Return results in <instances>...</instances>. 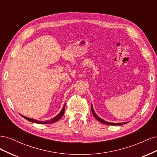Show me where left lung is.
Segmentation results:
<instances>
[{
  "label": "left lung",
  "instance_id": "8db88e82",
  "mask_svg": "<svg viewBox=\"0 0 157 157\" xmlns=\"http://www.w3.org/2000/svg\"><path fill=\"white\" fill-rule=\"evenodd\" d=\"M91 109H92V114L94 115V117L96 118V119L99 121L101 123H103V124H107V125H115V126H118V125H122L123 124H124V123H111V122H106L105 121L102 120L101 118H99V117L97 116V115L96 113H95L94 111V109H93V106L92 105H91Z\"/></svg>",
  "mask_w": 157,
  "mask_h": 157
}]
</instances>
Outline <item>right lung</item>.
<instances>
[{"mask_svg":"<svg viewBox=\"0 0 157 157\" xmlns=\"http://www.w3.org/2000/svg\"><path fill=\"white\" fill-rule=\"evenodd\" d=\"M65 105L63 106L62 110H61V111L59 113V115H57L56 117L53 118L52 119L50 120V121H38L36 120H35V119H32V118H29L28 117H26L25 116H23L21 115L23 118H25L26 120H27L28 121H30V122H35V123H37V124H51V123H54V122H56L58 121H59L60 118L63 117V114H64V112H65Z\"/></svg>","mask_w":157,"mask_h":157,"instance_id":"add662e5","label":"right lung"}]
</instances>
